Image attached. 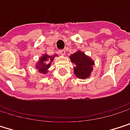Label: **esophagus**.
<instances>
[{
  "label": "esophagus",
  "instance_id": "esophagus-1",
  "mask_svg": "<svg viewBox=\"0 0 130 130\" xmlns=\"http://www.w3.org/2000/svg\"><path fill=\"white\" fill-rule=\"evenodd\" d=\"M59 53H60L61 55H64L65 53H66V51H65V50H60V51H59Z\"/></svg>",
  "mask_w": 130,
  "mask_h": 130
}]
</instances>
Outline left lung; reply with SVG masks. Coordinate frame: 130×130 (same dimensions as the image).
<instances>
[{
  "label": "left lung",
  "instance_id": "obj_1",
  "mask_svg": "<svg viewBox=\"0 0 130 130\" xmlns=\"http://www.w3.org/2000/svg\"><path fill=\"white\" fill-rule=\"evenodd\" d=\"M72 63H74V74L79 79H86L90 77L93 71L94 60L81 51H77L70 56Z\"/></svg>",
  "mask_w": 130,
  "mask_h": 130
}]
</instances>
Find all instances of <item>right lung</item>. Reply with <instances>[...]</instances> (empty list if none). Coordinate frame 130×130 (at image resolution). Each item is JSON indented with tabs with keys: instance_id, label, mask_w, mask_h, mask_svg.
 Wrapping results in <instances>:
<instances>
[{
	"instance_id": "obj_1",
	"label": "right lung",
	"mask_w": 130,
	"mask_h": 130,
	"mask_svg": "<svg viewBox=\"0 0 130 130\" xmlns=\"http://www.w3.org/2000/svg\"><path fill=\"white\" fill-rule=\"evenodd\" d=\"M57 56L56 54L49 56L47 54H43L38 60V63L35 64V68L39 71V73L46 74L48 73V69L50 68L51 63L53 62L54 57Z\"/></svg>"
}]
</instances>
